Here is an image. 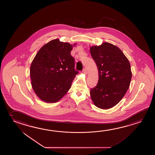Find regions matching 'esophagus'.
I'll return each instance as SVG.
<instances>
[{"mask_svg": "<svg viewBox=\"0 0 155 155\" xmlns=\"http://www.w3.org/2000/svg\"><path fill=\"white\" fill-rule=\"evenodd\" d=\"M82 72H83L84 74H87V70L86 68L84 69V70H82Z\"/></svg>", "mask_w": 155, "mask_h": 155, "instance_id": "obj_1", "label": "esophagus"}]
</instances>
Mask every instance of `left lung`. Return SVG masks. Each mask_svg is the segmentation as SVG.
Instances as JSON below:
<instances>
[{
  "label": "left lung",
  "instance_id": "1",
  "mask_svg": "<svg viewBox=\"0 0 155 155\" xmlns=\"http://www.w3.org/2000/svg\"><path fill=\"white\" fill-rule=\"evenodd\" d=\"M90 52L98 71V83L90 92L91 100L98 108L110 109L121 101L129 87L130 64L121 50L110 43L91 46Z\"/></svg>",
  "mask_w": 155,
  "mask_h": 155
}]
</instances>
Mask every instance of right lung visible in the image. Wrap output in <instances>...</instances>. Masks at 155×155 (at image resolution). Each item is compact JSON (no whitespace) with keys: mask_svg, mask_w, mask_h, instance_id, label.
I'll list each match as a JSON object with an SVG mask.
<instances>
[{"mask_svg":"<svg viewBox=\"0 0 155 155\" xmlns=\"http://www.w3.org/2000/svg\"><path fill=\"white\" fill-rule=\"evenodd\" d=\"M76 45L53 40L43 46L35 57L30 70L31 85L42 101L57 102L69 90L78 73L70 54Z\"/></svg>","mask_w":155,"mask_h":155,"instance_id":"right-lung-1","label":"right lung"}]
</instances>
